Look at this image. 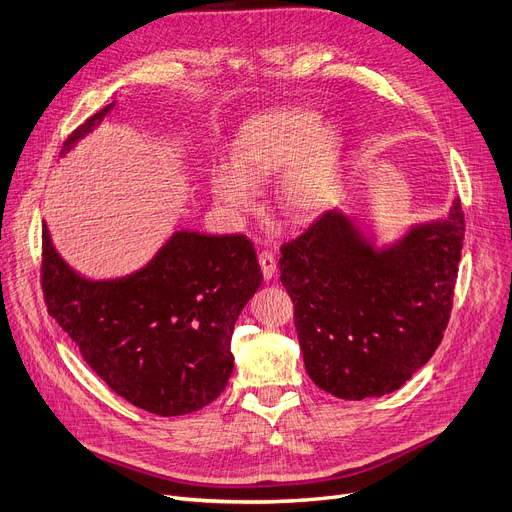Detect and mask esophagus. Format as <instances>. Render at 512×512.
<instances>
[{
    "label": "esophagus",
    "mask_w": 512,
    "mask_h": 512,
    "mask_svg": "<svg viewBox=\"0 0 512 512\" xmlns=\"http://www.w3.org/2000/svg\"><path fill=\"white\" fill-rule=\"evenodd\" d=\"M258 262H260V269H262V275H264V279L271 281V279L275 277V269H277V262H275V256H273V252H269V250L260 252V256H258Z\"/></svg>",
    "instance_id": "esophagus-1"
}]
</instances>
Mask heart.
<instances>
[{"label": "heart", "mask_w": 512, "mask_h": 512, "mask_svg": "<svg viewBox=\"0 0 512 512\" xmlns=\"http://www.w3.org/2000/svg\"><path fill=\"white\" fill-rule=\"evenodd\" d=\"M344 134L321 126L313 111H277L254 119L233 145V166L212 172V193L224 210L248 212L258 201V187L283 174L279 201L296 218H313L330 208L340 185Z\"/></svg>", "instance_id": "heart-1"}]
</instances>
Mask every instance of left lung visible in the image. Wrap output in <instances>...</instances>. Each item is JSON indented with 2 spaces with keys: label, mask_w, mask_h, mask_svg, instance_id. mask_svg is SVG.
Returning a JSON list of instances; mask_svg holds the SVG:
<instances>
[{
  "label": "left lung",
  "mask_w": 512,
  "mask_h": 512,
  "mask_svg": "<svg viewBox=\"0 0 512 512\" xmlns=\"http://www.w3.org/2000/svg\"><path fill=\"white\" fill-rule=\"evenodd\" d=\"M464 239L460 199L388 248L340 210L281 245V283L311 380L340 399L393 393L437 351Z\"/></svg>",
  "instance_id": "8db88e82"
}]
</instances>
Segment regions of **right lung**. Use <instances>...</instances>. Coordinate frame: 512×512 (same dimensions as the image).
Here are the masks:
<instances>
[{
  "instance_id": "1",
  "label": "right lung",
  "mask_w": 512,
  "mask_h": 512,
  "mask_svg": "<svg viewBox=\"0 0 512 512\" xmlns=\"http://www.w3.org/2000/svg\"><path fill=\"white\" fill-rule=\"evenodd\" d=\"M115 102L67 140V153ZM262 273L245 235L176 231L140 271L86 279L54 250L42 227V290L48 313L113 391L157 416L212 403L233 374L231 338Z\"/></svg>"
}]
</instances>
